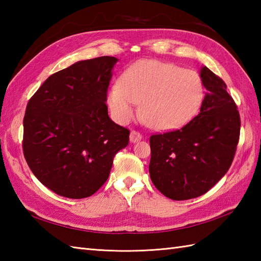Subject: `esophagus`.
Masks as SVG:
<instances>
[{"mask_svg": "<svg viewBox=\"0 0 261 261\" xmlns=\"http://www.w3.org/2000/svg\"><path fill=\"white\" fill-rule=\"evenodd\" d=\"M142 139V136H141V134H139V132L138 131H131V134H130V141L131 142H134V143H136V142H138V141H140Z\"/></svg>", "mask_w": 261, "mask_h": 261, "instance_id": "1", "label": "esophagus"}]
</instances>
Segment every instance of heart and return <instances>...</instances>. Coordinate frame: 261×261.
Wrapping results in <instances>:
<instances>
[{"mask_svg": "<svg viewBox=\"0 0 261 261\" xmlns=\"http://www.w3.org/2000/svg\"><path fill=\"white\" fill-rule=\"evenodd\" d=\"M204 85L196 71L154 59H143L127 67L107 96L112 118L125 124L136 113L137 103L146 123L169 131L185 125L198 112Z\"/></svg>", "mask_w": 261, "mask_h": 261, "instance_id": "obj_1", "label": "heart"}]
</instances>
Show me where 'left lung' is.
I'll use <instances>...</instances> for the list:
<instances>
[{"instance_id":"1","label":"left lung","mask_w":261,"mask_h":261,"mask_svg":"<svg viewBox=\"0 0 261 261\" xmlns=\"http://www.w3.org/2000/svg\"><path fill=\"white\" fill-rule=\"evenodd\" d=\"M199 113L179 130L150 137L149 174L157 190L174 201L203 195L229 170L240 136V115L225 83L207 67Z\"/></svg>"}]
</instances>
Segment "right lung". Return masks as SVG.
I'll list each match as a JSON object with an SVG mask.
<instances>
[{
    "label": "right lung",
    "mask_w": 261,
    "mask_h": 261,
    "mask_svg": "<svg viewBox=\"0 0 261 261\" xmlns=\"http://www.w3.org/2000/svg\"><path fill=\"white\" fill-rule=\"evenodd\" d=\"M118 58L81 60L49 76L28 102L23 154L39 181L68 198L93 195L109 178L130 131L109 118L107 101Z\"/></svg>",
    "instance_id": "right-lung-1"
}]
</instances>
